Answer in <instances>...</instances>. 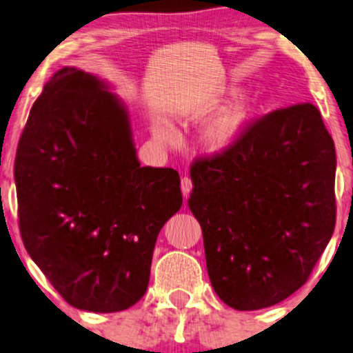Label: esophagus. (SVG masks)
<instances>
[{
	"instance_id": "1",
	"label": "esophagus",
	"mask_w": 353,
	"mask_h": 353,
	"mask_svg": "<svg viewBox=\"0 0 353 353\" xmlns=\"http://www.w3.org/2000/svg\"><path fill=\"white\" fill-rule=\"evenodd\" d=\"M191 190H192V181H191V178L183 176V178H181V192H183V196H185V197L190 196Z\"/></svg>"
}]
</instances>
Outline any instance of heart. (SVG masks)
Instances as JSON below:
<instances>
[{
	"label": "heart",
	"mask_w": 353,
	"mask_h": 353,
	"mask_svg": "<svg viewBox=\"0 0 353 353\" xmlns=\"http://www.w3.org/2000/svg\"><path fill=\"white\" fill-rule=\"evenodd\" d=\"M238 88H230L226 93L234 94ZM260 108H262V99L257 93L241 94L205 125L201 134L202 148L209 154H225L231 151L248 134ZM152 133L159 141L167 146H175L178 143L175 132L162 120H156L152 123Z\"/></svg>",
	"instance_id": "heart-1"
}]
</instances>
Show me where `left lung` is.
<instances>
[{"mask_svg":"<svg viewBox=\"0 0 353 353\" xmlns=\"http://www.w3.org/2000/svg\"><path fill=\"white\" fill-rule=\"evenodd\" d=\"M336 149L313 104L276 110L243 141L191 167L212 288L259 310L303 286L336 225Z\"/></svg>","mask_w":353,"mask_h":353,"instance_id":"left-lung-1","label":"left lung"}]
</instances>
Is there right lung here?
Instances as JSON below:
<instances>
[{
    "label": "right lung",
    "mask_w": 353,
    "mask_h": 353,
    "mask_svg": "<svg viewBox=\"0 0 353 353\" xmlns=\"http://www.w3.org/2000/svg\"><path fill=\"white\" fill-rule=\"evenodd\" d=\"M23 245L72 307L112 313L146 292L154 245L180 210V175L141 167L127 105L101 77L62 67L19 141Z\"/></svg>",
    "instance_id": "1"
}]
</instances>
